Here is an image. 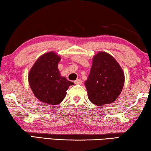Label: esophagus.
<instances>
[{
	"label": "esophagus",
	"instance_id": "obj_1",
	"mask_svg": "<svg viewBox=\"0 0 151 151\" xmlns=\"http://www.w3.org/2000/svg\"><path fill=\"white\" fill-rule=\"evenodd\" d=\"M74 83H75V84H76V85H81V84L82 83V81H81V80H80V79H78V80L74 81Z\"/></svg>",
	"mask_w": 151,
	"mask_h": 151
}]
</instances>
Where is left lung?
I'll list each match as a JSON object with an SVG mask.
<instances>
[{"label":"left lung","instance_id":"obj_1","mask_svg":"<svg viewBox=\"0 0 151 151\" xmlns=\"http://www.w3.org/2000/svg\"><path fill=\"white\" fill-rule=\"evenodd\" d=\"M124 83L123 71L112 55L104 52L94 55L90 73L85 81L92 104L98 106L111 104L121 93Z\"/></svg>","mask_w":151,"mask_h":151}]
</instances>
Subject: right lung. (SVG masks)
<instances>
[{
  "label": "right lung",
  "mask_w": 151,
  "mask_h": 151,
  "mask_svg": "<svg viewBox=\"0 0 151 151\" xmlns=\"http://www.w3.org/2000/svg\"><path fill=\"white\" fill-rule=\"evenodd\" d=\"M61 58L54 52L41 55L28 74V82L34 96L45 104L55 105L65 98L73 83L61 76L58 64Z\"/></svg>",
  "instance_id": "right-lung-1"
}]
</instances>
